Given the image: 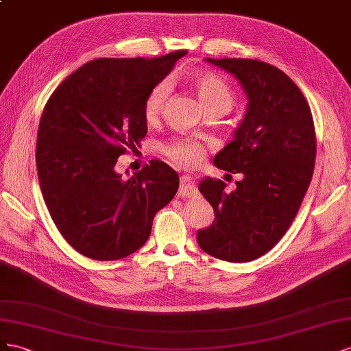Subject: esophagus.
I'll return each instance as SVG.
<instances>
[{
    "mask_svg": "<svg viewBox=\"0 0 351 351\" xmlns=\"http://www.w3.org/2000/svg\"><path fill=\"white\" fill-rule=\"evenodd\" d=\"M195 194H197V188L193 182V178L189 175H184L181 178V186H179V197L188 198V197H194Z\"/></svg>",
    "mask_w": 351,
    "mask_h": 351,
    "instance_id": "34e87169",
    "label": "esophagus"
}]
</instances>
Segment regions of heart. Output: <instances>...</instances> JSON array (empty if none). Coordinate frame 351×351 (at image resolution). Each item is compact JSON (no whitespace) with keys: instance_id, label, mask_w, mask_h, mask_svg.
I'll return each mask as SVG.
<instances>
[{"instance_id":"b5f03b06","label":"heart","mask_w":351,"mask_h":351,"mask_svg":"<svg viewBox=\"0 0 351 351\" xmlns=\"http://www.w3.org/2000/svg\"><path fill=\"white\" fill-rule=\"evenodd\" d=\"M199 104L206 112L225 113L235 103V93L223 76L213 72H198L189 79ZM169 84L160 82L148 94L144 103L147 122H156L162 114L169 97ZM163 154L179 166L194 165L203 158L206 147L191 138H173L162 145Z\"/></svg>"}]
</instances>
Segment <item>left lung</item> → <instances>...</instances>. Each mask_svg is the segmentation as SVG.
<instances>
[{"label":"left lung","instance_id":"1","mask_svg":"<svg viewBox=\"0 0 351 351\" xmlns=\"http://www.w3.org/2000/svg\"><path fill=\"white\" fill-rule=\"evenodd\" d=\"M241 82L248 108L215 165L243 173L237 189L220 179L198 185L215 222L197 232L203 252L226 262H252L274 248L291 226L315 170L313 116L300 88L278 67L252 58H207Z\"/></svg>","mask_w":351,"mask_h":351}]
</instances>
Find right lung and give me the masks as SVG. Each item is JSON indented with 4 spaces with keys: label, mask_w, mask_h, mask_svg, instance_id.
<instances>
[{
    "label": "right lung",
    "mask_w": 351,
    "mask_h": 351,
    "mask_svg": "<svg viewBox=\"0 0 351 351\" xmlns=\"http://www.w3.org/2000/svg\"><path fill=\"white\" fill-rule=\"evenodd\" d=\"M185 54L97 58L48 98L38 128L39 186L60 234L85 257L107 262L135 253L178 191V173L160 160L129 179L114 165L147 135L145 99Z\"/></svg>",
    "instance_id": "1"
}]
</instances>
